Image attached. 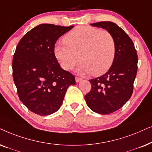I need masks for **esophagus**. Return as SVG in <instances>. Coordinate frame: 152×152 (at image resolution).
Segmentation results:
<instances>
[{"label": "esophagus", "instance_id": "34e87169", "mask_svg": "<svg viewBox=\"0 0 152 152\" xmlns=\"http://www.w3.org/2000/svg\"><path fill=\"white\" fill-rule=\"evenodd\" d=\"M75 80H76V83H79L82 79H81V78H78V77H76V78H75Z\"/></svg>", "mask_w": 152, "mask_h": 152}]
</instances>
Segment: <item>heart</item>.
<instances>
[{
	"label": "heart",
	"mask_w": 152,
	"mask_h": 152,
	"mask_svg": "<svg viewBox=\"0 0 152 152\" xmlns=\"http://www.w3.org/2000/svg\"><path fill=\"white\" fill-rule=\"evenodd\" d=\"M63 42L56 45L54 53L65 70H72L80 60L78 74L99 76L106 72L114 61L115 39L106 30L78 26L64 36Z\"/></svg>",
	"instance_id": "heart-1"
}]
</instances>
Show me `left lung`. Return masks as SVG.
<instances>
[{"label": "left lung", "instance_id": "obj_1", "mask_svg": "<svg viewBox=\"0 0 152 152\" xmlns=\"http://www.w3.org/2000/svg\"><path fill=\"white\" fill-rule=\"evenodd\" d=\"M91 26L106 29L115 42L112 66L102 76L89 80L92 88L85 96L91 110L107 115L119 110L131 98L137 71V55L132 40L117 24L102 21Z\"/></svg>", "mask_w": 152, "mask_h": 152}]
</instances>
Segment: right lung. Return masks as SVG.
I'll return each mask as SVG.
<instances>
[{"label":"right lung","instance_id":"add662e5","mask_svg":"<svg viewBox=\"0 0 152 152\" xmlns=\"http://www.w3.org/2000/svg\"><path fill=\"white\" fill-rule=\"evenodd\" d=\"M74 26L44 23L28 32L16 48L12 75L19 99L28 110L46 116L60 108L75 77L62 69L54 48L60 36Z\"/></svg>","mask_w":152,"mask_h":152}]
</instances>
